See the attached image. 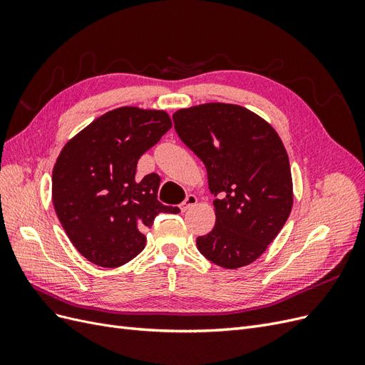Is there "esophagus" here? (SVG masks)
<instances>
[{
  "instance_id": "34e87169",
  "label": "esophagus",
  "mask_w": 365,
  "mask_h": 365,
  "mask_svg": "<svg viewBox=\"0 0 365 365\" xmlns=\"http://www.w3.org/2000/svg\"><path fill=\"white\" fill-rule=\"evenodd\" d=\"M196 202H197V197L195 196V195H189L184 200V202L180 205V208H181V212H187V210H189L190 207H193V205H196Z\"/></svg>"
}]
</instances>
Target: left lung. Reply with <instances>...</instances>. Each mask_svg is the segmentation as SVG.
Masks as SVG:
<instances>
[{
    "mask_svg": "<svg viewBox=\"0 0 365 365\" xmlns=\"http://www.w3.org/2000/svg\"><path fill=\"white\" fill-rule=\"evenodd\" d=\"M176 134L207 169L216 224L196 239L205 259L227 269L257 260L280 233L292 204L289 158L277 132L250 109L204 103L173 114Z\"/></svg>",
    "mask_w": 365,
    "mask_h": 365,
    "instance_id": "1",
    "label": "left lung"
}]
</instances>
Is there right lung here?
<instances>
[{"label": "right lung", "instance_id": "add662e5", "mask_svg": "<svg viewBox=\"0 0 365 365\" xmlns=\"http://www.w3.org/2000/svg\"><path fill=\"white\" fill-rule=\"evenodd\" d=\"M170 128L168 113L121 106L62 148L51 176L53 205L71 244L91 263H128L145 250L143 230L157 215L180 212L157 200V173L135 176L140 157Z\"/></svg>", "mask_w": 365, "mask_h": 365}]
</instances>
